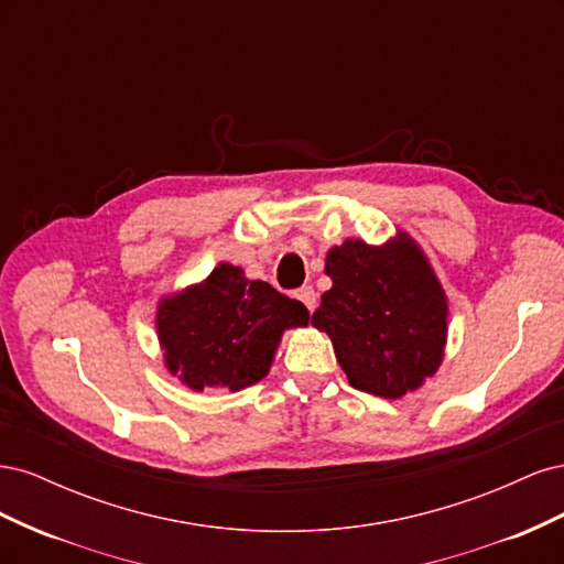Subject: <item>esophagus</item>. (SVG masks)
<instances>
[{"label": "esophagus", "instance_id": "1", "mask_svg": "<svg viewBox=\"0 0 564 564\" xmlns=\"http://www.w3.org/2000/svg\"><path fill=\"white\" fill-rule=\"evenodd\" d=\"M296 299L305 305V308H308L311 313L315 311V305H317V294H315V289L313 286H301L299 292H296Z\"/></svg>", "mask_w": 564, "mask_h": 564}]
</instances>
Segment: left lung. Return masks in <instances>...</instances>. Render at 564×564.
Instances as JSON below:
<instances>
[{"label":"left lung","mask_w":564,"mask_h":564,"mask_svg":"<svg viewBox=\"0 0 564 564\" xmlns=\"http://www.w3.org/2000/svg\"><path fill=\"white\" fill-rule=\"evenodd\" d=\"M313 327L327 332L348 383L386 400L419 390L440 369L449 305L433 265L406 232L386 245L332 247Z\"/></svg>","instance_id":"1"}]
</instances>
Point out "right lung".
<instances>
[{"mask_svg": "<svg viewBox=\"0 0 564 564\" xmlns=\"http://www.w3.org/2000/svg\"><path fill=\"white\" fill-rule=\"evenodd\" d=\"M308 319L301 301L218 263L207 280L160 301L155 327L172 377L195 392H235L268 377L282 334Z\"/></svg>", "mask_w": 564, "mask_h": 564, "instance_id": "right-lung-1", "label": "right lung"}]
</instances>
